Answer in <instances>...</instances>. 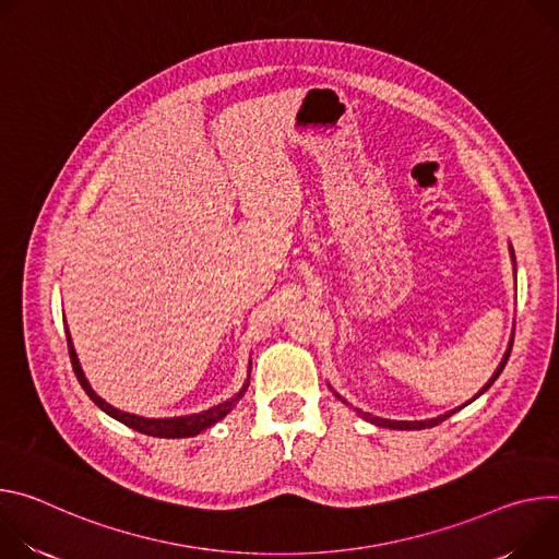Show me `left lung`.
I'll return each mask as SVG.
<instances>
[{
    "mask_svg": "<svg viewBox=\"0 0 559 559\" xmlns=\"http://www.w3.org/2000/svg\"><path fill=\"white\" fill-rule=\"evenodd\" d=\"M511 258H513V262H515V255H513V248H511ZM511 346H513V337H511V344H509V348H507V353H504V357H502V361H500V366L495 368V373H492V378L479 389V393L473 397V400H477L481 393H486L490 386H492V382L500 378V373L504 370V366H507V361H509V355H511ZM333 391V389H331ZM335 397L337 400H342L344 404H346V400L344 397H340L337 393H335ZM473 400H468L466 404H471ZM466 404H462V406H457V408H453V411H449V413H444V415H438V417H432V419H419V421H402V419H384V417H376V415H370V413H361V411H357L366 421H370V424H376V426H384V428H397V430H421V428H430V426H438L440 421H444L447 417H451L453 413H457L460 408H464Z\"/></svg>",
    "mask_w": 559,
    "mask_h": 559,
    "instance_id": "obj_1",
    "label": "left lung"
}]
</instances>
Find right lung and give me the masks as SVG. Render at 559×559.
Wrapping results in <instances>:
<instances>
[{"mask_svg": "<svg viewBox=\"0 0 559 559\" xmlns=\"http://www.w3.org/2000/svg\"><path fill=\"white\" fill-rule=\"evenodd\" d=\"M67 342H69V355H71L73 370H75V376H78L82 389L86 391V395H88L106 415L115 417V419L121 421V424H127V426L133 428V430L144 432V436L166 438V440H170V438L175 440V438H193V436H200L202 430L211 428L215 421H219L222 417H226V415L235 408V404L243 397V393H246V389H248V380H246V384L239 389V393H237L235 397H230V400H226V402H222V404H217V406H213V408H209V411H202V413L181 415V417H157V419H155V417H140V415L123 413V411L110 406L108 402H104V400L91 389L88 380L84 378V370H82V366H80V359H78V353H75V346H73V340H71L69 329H67ZM248 373H251V361H248ZM248 378H251V376H248Z\"/></svg>", "mask_w": 559, "mask_h": 559, "instance_id": "add662e5", "label": "right lung"}]
</instances>
